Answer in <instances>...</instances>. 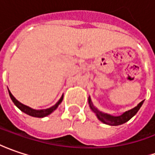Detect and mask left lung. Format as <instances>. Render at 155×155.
Listing matches in <instances>:
<instances>
[{"label":"left lung","instance_id":"1","mask_svg":"<svg viewBox=\"0 0 155 155\" xmlns=\"http://www.w3.org/2000/svg\"><path fill=\"white\" fill-rule=\"evenodd\" d=\"M143 102H144V101H140L136 107H133L130 110L124 112L118 116H114V115H111L109 114L100 111L96 107L94 106L90 96L88 97V104H89V107H90L91 110L95 114V115H96V117L98 118L99 120H101L104 124L109 125V126H119V125L124 124L126 122H127L132 117H134L137 114V112L140 108V107L142 106Z\"/></svg>","mask_w":155,"mask_h":155}]
</instances>
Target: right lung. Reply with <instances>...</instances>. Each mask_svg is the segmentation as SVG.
<instances>
[{
	"mask_svg": "<svg viewBox=\"0 0 155 155\" xmlns=\"http://www.w3.org/2000/svg\"><path fill=\"white\" fill-rule=\"evenodd\" d=\"M8 94H9V96H10L12 101L14 102V104L21 111L23 112L25 114H28V115H30V116L37 118H43L46 117V116H48V115H49L50 114H52L53 112L57 108L58 106L61 103V101H62V100H63V95H62L61 97L60 98V100L58 101L54 105V106H52L51 107L46 108V109H39V110H37V109H34V108H32L30 107H28V106H26V105L21 103L19 101H17L16 99L14 97V95L11 94V92L9 91V89H8Z\"/></svg>",
	"mask_w": 155,
	"mask_h": 155,
	"instance_id": "1",
	"label": "right lung"
}]
</instances>
